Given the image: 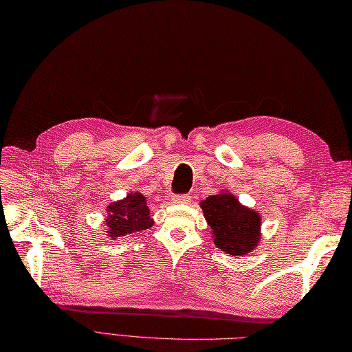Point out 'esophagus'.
Wrapping results in <instances>:
<instances>
[{"label": "esophagus", "instance_id": "obj_1", "mask_svg": "<svg viewBox=\"0 0 352 352\" xmlns=\"http://www.w3.org/2000/svg\"><path fill=\"white\" fill-rule=\"evenodd\" d=\"M175 204H190L191 202V196L190 195H177L175 196Z\"/></svg>", "mask_w": 352, "mask_h": 352}]
</instances>
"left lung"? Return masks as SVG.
<instances>
[{
  "label": "left lung",
  "instance_id": "1",
  "mask_svg": "<svg viewBox=\"0 0 352 352\" xmlns=\"http://www.w3.org/2000/svg\"><path fill=\"white\" fill-rule=\"evenodd\" d=\"M204 217L211 228L214 245L225 254L243 256L261 240V214L240 204L232 192L220 191L200 202Z\"/></svg>",
  "mask_w": 352,
  "mask_h": 352
}]
</instances>
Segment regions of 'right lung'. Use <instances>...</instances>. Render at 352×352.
<instances>
[{
    "instance_id": "right-lung-1",
    "label": "right lung",
    "mask_w": 352,
    "mask_h": 352,
    "mask_svg": "<svg viewBox=\"0 0 352 352\" xmlns=\"http://www.w3.org/2000/svg\"><path fill=\"white\" fill-rule=\"evenodd\" d=\"M106 211L104 232L112 240L129 234L146 231V229L153 226L147 199L138 191L127 192L124 199L109 204Z\"/></svg>"
}]
</instances>
